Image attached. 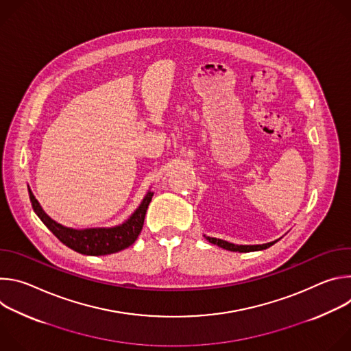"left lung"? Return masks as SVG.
Wrapping results in <instances>:
<instances>
[{
    "instance_id": "1",
    "label": "left lung",
    "mask_w": 351,
    "mask_h": 351,
    "mask_svg": "<svg viewBox=\"0 0 351 351\" xmlns=\"http://www.w3.org/2000/svg\"><path fill=\"white\" fill-rule=\"evenodd\" d=\"M204 237L213 243V244H217L218 247H222L225 250H229V252H239V253H250V252H260V250H265L268 247H271L272 244H275L279 239L274 240V241H269V243H264V244H234V243H229L226 240H222V239H217V237H210V236H206ZM282 239V237H280Z\"/></svg>"
}]
</instances>
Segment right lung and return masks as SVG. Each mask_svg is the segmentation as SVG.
Here are the masks:
<instances>
[{
	"label": "right lung",
	"instance_id": "right-lung-1",
	"mask_svg": "<svg viewBox=\"0 0 351 351\" xmlns=\"http://www.w3.org/2000/svg\"><path fill=\"white\" fill-rule=\"evenodd\" d=\"M30 203L37 214V217L41 219V222L51 230L60 241H62L69 248L75 250V252L84 254V256H107L121 252V250L128 248L132 245L144 225V218L147 208L152 203V198L154 193L148 190L141 199L140 206L134 210V213L121 225L111 226V228H86V229H73L64 226L58 222H56L53 218H49L37 198L32 193L30 187L27 186Z\"/></svg>",
	"mask_w": 351,
	"mask_h": 351
}]
</instances>
